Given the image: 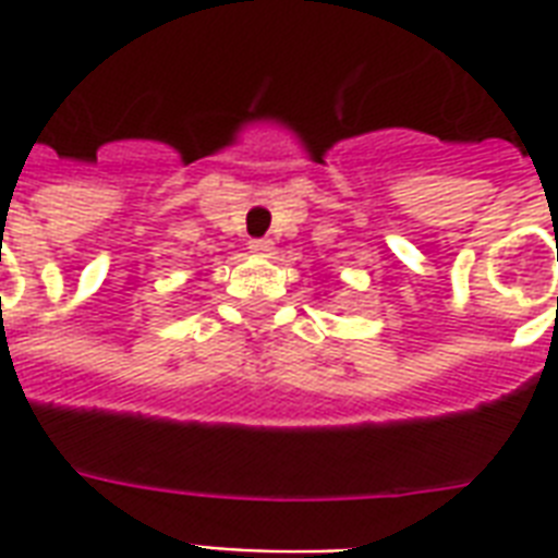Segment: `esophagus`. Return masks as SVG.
<instances>
[{"instance_id": "1", "label": "esophagus", "mask_w": 558, "mask_h": 558, "mask_svg": "<svg viewBox=\"0 0 558 558\" xmlns=\"http://www.w3.org/2000/svg\"><path fill=\"white\" fill-rule=\"evenodd\" d=\"M248 248H252L254 254H260V257H269V254L275 252V243H271L269 236H263V240H248Z\"/></svg>"}]
</instances>
